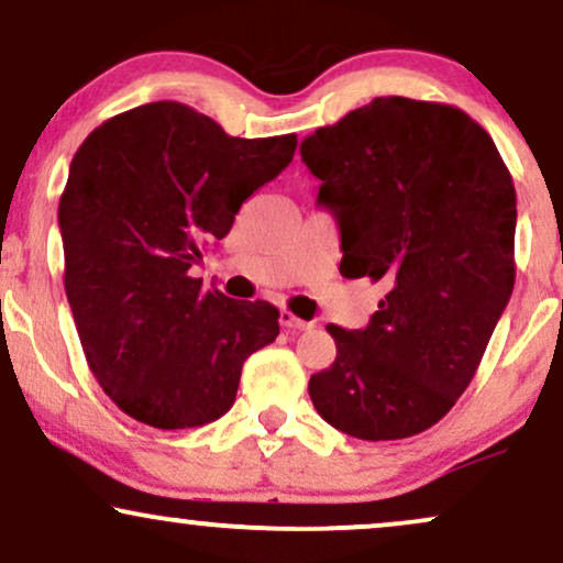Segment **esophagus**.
I'll list each match as a JSON object with an SVG mask.
<instances>
[{
    "label": "esophagus",
    "mask_w": 563,
    "mask_h": 563,
    "mask_svg": "<svg viewBox=\"0 0 563 563\" xmlns=\"http://www.w3.org/2000/svg\"><path fill=\"white\" fill-rule=\"evenodd\" d=\"M280 324L286 327V330H294V332H301V330H311V322H306V319H301V317H296L294 311H288V309H283L280 311Z\"/></svg>",
    "instance_id": "1"
}]
</instances>
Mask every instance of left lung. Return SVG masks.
Here are the masks:
<instances>
[{
	"instance_id": "1",
	"label": "left lung",
	"mask_w": 563,
	"mask_h": 563,
	"mask_svg": "<svg viewBox=\"0 0 563 563\" xmlns=\"http://www.w3.org/2000/svg\"><path fill=\"white\" fill-rule=\"evenodd\" d=\"M301 158L338 218L340 273L387 290L366 330L327 324L338 355L311 402L347 437H416L473 382L515 288L509 168L457 106L402 96L319 126Z\"/></svg>"
}]
</instances>
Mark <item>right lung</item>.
Returning <instances> with one entry per match:
<instances>
[{
  "label": "right lung",
  "mask_w": 563,
  "mask_h": 563,
  "mask_svg": "<svg viewBox=\"0 0 563 563\" xmlns=\"http://www.w3.org/2000/svg\"><path fill=\"white\" fill-rule=\"evenodd\" d=\"M296 145V134L231 137L189 106L155 101L77 147L59 199L64 290L92 376L134 421H216L244 361L280 332L273 303L205 290L189 269Z\"/></svg>",
  "instance_id": "obj_1"
}]
</instances>
